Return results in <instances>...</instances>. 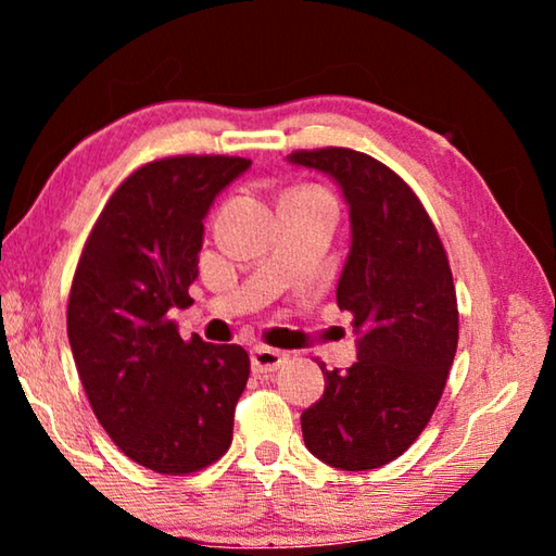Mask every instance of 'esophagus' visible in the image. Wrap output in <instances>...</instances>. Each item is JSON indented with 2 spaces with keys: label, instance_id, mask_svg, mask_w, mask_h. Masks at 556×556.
<instances>
[{
  "label": "esophagus",
  "instance_id": "1",
  "mask_svg": "<svg viewBox=\"0 0 556 556\" xmlns=\"http://www.w3.org/2000/svg\"><path fill=\"white\" fill-rule=\"evenodd\" d=\"M250 363H252V372L255 375H267L279 370L281 365L287 363V355L281 351H275V348L267 345H255L250 351Z\"/></svg>",
  "mask_w": 556,
  "mask_h": 556
}]
</instances>
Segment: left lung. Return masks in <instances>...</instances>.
<instances>
[{
	"label": "left lung",
	"mask_w": 556,
	"mask_h": 556,
	"mask_svg": "<svg viewBox=\"0 0 556 556\" xmlns=\"http://www.w3.org/2000/svg\"><path fill=\"white\" fill-rule=\"evenodd\" d=\"M331 176L351 215V252L336 301L353 314L357 363L326 370L321 400L301 414L324 464L370 470L407 451L429 425L458 345L454 279L434 223L402 178L343 147L289 154Z\"/></svg>",
	"instance_id": "left-lung-1"
}]
</instances>
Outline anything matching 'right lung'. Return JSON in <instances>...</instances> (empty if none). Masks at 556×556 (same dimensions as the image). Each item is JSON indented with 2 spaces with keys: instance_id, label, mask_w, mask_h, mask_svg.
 <instances>
[{
  "instance_id": "add662e5",
  "label": "right lung",
  "mask_w": 556,
  "mask_h": 556,
  "mask_svg": "<svg viewBox=\"0 0 556 556\" xmlns=\"http://www.w3.org/2000/svg\"><path fill=\"white\" fill-rule=\"evenodd\" d=\"M250 164L168 156L137 168L75 269L68 341L80 382L122 454L154 473H195L230 448L250 357L240 345L184 341L168 314L193 304L205 215Z\"/></svg>"
}]
</instances>
